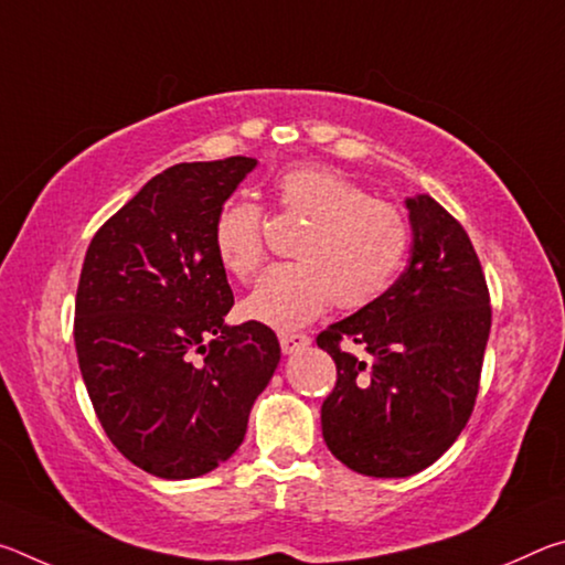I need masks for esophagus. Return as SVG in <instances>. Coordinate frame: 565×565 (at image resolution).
I'll return each instance as SVG.
<instances>
[{
	"instance_id": "obj_1",
	"label": "esophagus",
	"mask_w": 565,
	"mask_h": 565,
	"mask_svg": "<svg viewBox=\"0 0 565 565\" xmlns=\"http://www.w3.org/2000/svg\"><path fill=\"white\" fill-rule=\"evenodd\" d=\"M279 343L284 353H296L309 347L311 339L306 333H279Z\"/></svg>"
}]
</instances>
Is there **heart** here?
Listing matches in <instances>:
<instances>
[{
	"instance_id": "heart-1",
	"label": "heart",
	"mask_w": 565,
	"mask_h": 565,
	"mask_svg": "<svg viewBox=\"0 0 565 565\" xmlns=\"http://www.w3.org/2000/svg\"><path fill=\"white\" fill-rule=\"evenodd\" d=\"M284 212L309 222L296 244L301 262L271 266L246 296L244 313L271 329H296L337 299L361 309L384 294L408 252L406 216L371 199L339 171L294 167L276 179ZM214 248L228 274L246 279L264 262L262 209L228 199L214 222Z\"/></svg>"
}]
</instances>
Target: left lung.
<instances>
[{"label": "left lung", "mask_w": 565, "mask_h": 565, "mask_svg": "<svg viewBox=\"0 0 565 565\" xmlns=\"http://www.w3.org/2000/svg\"><path fill=\"white\" fill-rule=\"evenodd\" d=\"M406 209L404 274L317 337L339 374L321 406L323 441L374 478L414 476L451 448L471 418L491 331L489 286L463 226L428 194L408 196Z\"/></svg>", "instance_id": "obj_1"}]
</instances>
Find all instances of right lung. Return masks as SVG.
Instances as JSON below:
<instances>
[{"mask_svg":"<svg viewBox=\"0 0 565 565\" xmlns=\"http://www.w3.org/2000/svg\"><path fill=\"white\" fill-rule=\"evenodd\" d=\"M254 167L252 157L169 167L84 256L74 309L84 386L109 441L169 481L214 471L242 446L281 359L269 327L224 323L234 294L214 222Z\"/></svg>","mask_w":565,"mask_h":565,"instance_id":"obj_1","label":"right lung"}]
</instances>
